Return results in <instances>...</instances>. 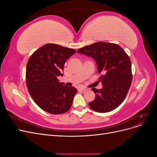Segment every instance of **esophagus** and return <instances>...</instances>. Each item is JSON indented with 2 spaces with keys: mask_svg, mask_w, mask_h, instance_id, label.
Masks as SVG:
<instances>
[{
  "mask_svg": "<svg viewBox=\"0 0 157 157\" xmlns=\"http://www.w3.org/2000/svg\"><path fill=\"white\" fill-rule=\"evenodd\" d=\"M78 90H80V91L84 92V91H86V90H87V88H84V87H80L78 88Z\"/></svg>",
  "mask_w": 157,
  "mask_h": 157,
  "instance_id": "34e87169",
  "label": "esophagus"
}]
</instances>
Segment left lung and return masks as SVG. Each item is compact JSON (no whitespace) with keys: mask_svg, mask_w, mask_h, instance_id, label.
<instances>
[{"mask_svg":"<svg viewBox=\"0 0 157 157\" xmlns=\"http://www.w3.org/2000/svg\"><path fill=\"white\" fill-rule=\"evenodd\" d=\"M78 53L91 56L96 61L101 89L92 88L96 94L88 105L98 113H107L124 100L132 84V64L129 56L115 43L98 42L80 48Z\"/></svg>","mask_w":157,"mask_h":157,"instance_id":"left-lung-1","label":"left lung"}]
</instances>
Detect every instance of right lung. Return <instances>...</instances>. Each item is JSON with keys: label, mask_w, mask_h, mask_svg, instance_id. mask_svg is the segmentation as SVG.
I'll return each mask as SVG.
<instances>
[{"label": "right lung", "mask_w": 157, "mask_h": 157, "mask_svg": "<svg viewBox=\"0 0 157 157\" xmlns=\"http://www.w3.org/2000/svg\"><path fill=\"white\" fill-rule=\"evenodd\" d=\"M76 53L74 49L47 44L33 53L26 67V84L29 94L42 110L54 115L68 111L77 90L65 86L58 78L66 60Z\"/></svg>", "instance_id": "obj_1"}]
</instances>
